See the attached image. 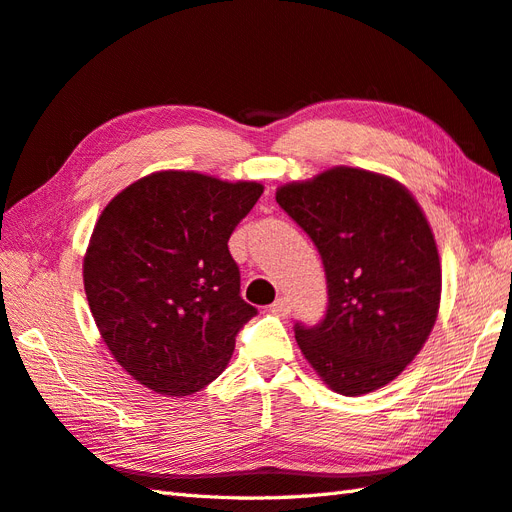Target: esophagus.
Returning a JSON list of instances; mask_svg holds the SVG:
<instances>
[{"label":"esophagus","mask_w":512,"mask_h":512,"mask_svg":"<svg viewBox=\"0 0 512 512\" xmlns=\"http://www.w3.org/2000/svg\"><path fill=\"white\" fill-rule=\"evenodd\" d=\"M270 313L279 315V317H287V315L291 313V302H289V298H285V296L276 298L274 304H270Z\"/></svg>","instance_id":"esophagus-1"}]
</instances>
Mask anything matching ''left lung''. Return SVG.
<instances>
[{
	"label": "left lung",
	"instance_id": "left-lung-1",
	"mask_svg": "<svg viewBox=\"0 0 512 512\" xmlns=\"http://www.w3.org/2000/svg\"><path fill=\"white\" fill-rule=\"evenodd\" d=\"M276 203L309 233L326 268L324 321L296 324L304 358L345 397L390 384L440 311L442 266L425 212L390 175L345 165L279 186Z\"/></svg>",
	"mask_w": 512,
	"mask_h": 512
}]
</instances>
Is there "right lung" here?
Instances as JSON below:
<instances>
[{"mask_svg": "<svg viewBox=\"0 0 512 512\" xmlns=\"http://www.w3.org/2000/svg\"><path fill=\"white\" fill-rule=\"evenodd\" d=\"M264 193L197 171H156L100 212L83 287L102 341L139 384L188 397L221 375L257 309L240 296L229 236Z\"/></svg>", "mask_w": 512, "mask_h": 512, "instance_id": "right-lung-1", "label": "right lung"}]
</instances>
